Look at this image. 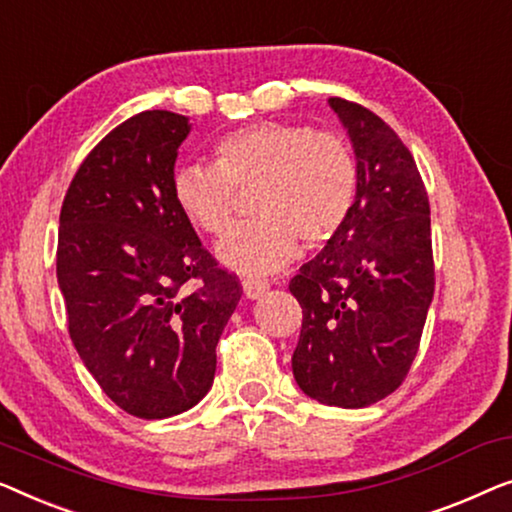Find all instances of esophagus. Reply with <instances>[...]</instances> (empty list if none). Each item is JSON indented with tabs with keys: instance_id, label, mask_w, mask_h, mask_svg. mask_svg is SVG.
Returning a JSON list of instances; mask_svg holds the SVG:
<instances>
[{
	"instance_id": "obj_1",
	"label": "esophagus",
	"mask_w": 512,
	"mask_h": 512,
	"mask_svg": "<svg viewBox=\"0 0 512 512\" xmlns=\"http://www.w3.org/2000/svg\"><path fill=\"white\" fill-rule=\"evenodd\" d=\"M269 290V283H266V280H262V278H255V276H248V278H243V292H246V297L248 299H257V297H262V294Z\"/></svg>"
}]
</instances>
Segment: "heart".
I'll return each instance as SVG.
<instances>
[{
    "label": "heart",
    "mask_w": 512,
    "mask_h": 512,
    "mask_svg": "<svg viewBox=\"0 0 512 512\" xmlns=\"http://www.w3.org/2000/svg\"><path fill=\"white\" fill-rule=\"evenodd\" d=\"M215 164H187L171 197L192 227L227 232L239 192L255 187L257 218L218 243V259L243 273H271L306 248L325 246L355 206L359 167L350 143L297 122H255L215 143Z\"/></svg>",
    "instance_id": "b5f03b06"
}]
</instances>
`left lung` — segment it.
Segmentation results:
<instances>
[{
	"label": "left lung",
	"instance_id": "1",
	"mask_svg": "<svg viewBox=\"0 0 512 512\" xmlns=\"http://www.w3.org/2000/svg\"><path fill=\"white\" fill-rule=\"evenodd\" d=\"M355 148V206L322 253L290 280L301 320L292 373L308 397L371 406L406 380L434 297L429 197L383 118L331 97Z\"/></svg>",
	"mask_w": 512,
	"mask_h": 512
}]
</instances>
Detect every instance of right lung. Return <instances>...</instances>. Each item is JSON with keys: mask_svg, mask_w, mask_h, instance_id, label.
I'll list each match as a JSON object with an SVG mask.
<instances>
[{"mask_svg": "<svg viewBox=\"0 0 512 512\" xmlns=\"http://www.w3.org/2000/svg\"><path fill=\"white\" fill-rule=\"evenodd\" d=\"M187 134L185 115H132L90 150L60 211L57 283L71 343L106 397L141 420L206 397L243 294L171 197Z\"/></svg>", "mask_w": 512, "mask_h": 512, "instance_id": "right-lung-1", "label": "right lung"}]
</instances>
